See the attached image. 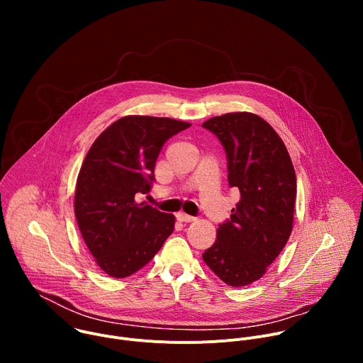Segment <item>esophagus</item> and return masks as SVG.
Returning a JSON list of instances; mask_svg holds the SVG:
<instances>
[{"mask_svg":"<svg viewBox=\"0 0 363 363\" xmlns=\"http://www.w3.org/2000/svg\"><path fill=\"white\" fill-rule=\"evenodd\" d=\"M177 218H178V221H181V223H192V221H195V217L188 216V214H185V213H178V214H177Z\"/></svg>","mask_w":363,"mask_h":363,"instance_id":"1","label":"esophagus"}]
</instances>
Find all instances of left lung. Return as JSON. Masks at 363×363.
I'll return each instance as SVG.
<instances>
[{
	"label": "left lung",
	"mask_w": 363,
	"mask_h": 363,
	"mask_svg": "<svg viewBox=\"0 0 363 363\" xmlns=\"http://www.w3.org/2000/svg\"><path fill=\"white\" fill-rule=\"evenodd\" d=\"M202 128L221 142L228 185L241 195L202 260L225 284L241 287L263 277L290 237L296 172L283 140L260 116L227 113Z\"/></svg>",
	"instance_id": "obj_1"
}]
</instances>
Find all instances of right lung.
Segmentation results:
<instances>
[{"label": "right lung", "mask_w": 363, "mask_h": 363, "mask_svg": "<svg viewBox=\"0 0 363 363\" xmlns=\"http://www.w3.org/2000/svg\"><path fill=\"white\" fill-rule=\"evenodd\" d=\"M189 126L169 118L126 116L89 149L77 177L74 214L89 251L106 274L123 279L136 273L172 234L175 217L135 196L150 191L164 143Z\"/></svg>", "instance_id": "add662e5"}]
</instances>
